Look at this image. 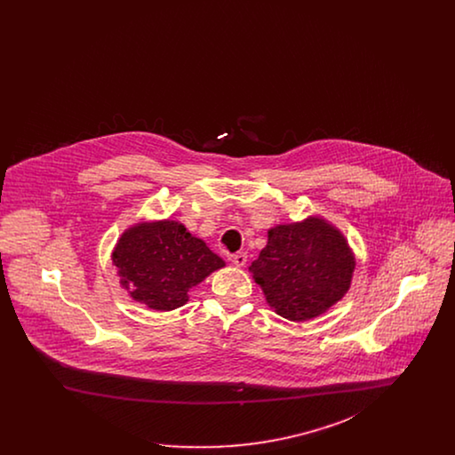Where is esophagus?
<instances>
[{
    "label": "esophagus",
    "mask_w": 455,
    "mask_h": 455,
    "mask_svg": "<svg viewBox=\"0 0 455 455\" xmlns=\"http://www.w3.org/2000/svg\"><path fill=\"white\" fill-rule=\"evenodd\" d=\"M228 260L235 266H243L247 262V254L245 252H235V254H230Z\"/></svg>",
    "instance_id": "1"
}]
</instances>
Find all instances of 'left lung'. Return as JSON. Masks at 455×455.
<instances>
[{"label": "left lung", "instance_id": "1", "mask_svg": "<svg viewBox=\"0 0 455 455\" xmlns=\"http://www.w3.org/2000/svg\"><path fill=\"white\" fill-rule=\"evenodd\" d=\"M355 258L345 237L323 220L280 225L249 266L266 300L284 319L307 321L341 300Z\"/></svg>", "mask_w": 455, "mask_h": 455}]
</instances>
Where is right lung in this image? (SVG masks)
<instances>
[{"instance_id": "obj_1", "label": "right lung", "mask_w": 455, "mask_h": 455, "mask_svg": "<svg viewBox=\"0 0 455 455\" xmlns=\"http://www.w3.org/2000/svg\"><path fill=\"white\" fill-rule=\"evenodd\" d=\"M112 260L131 297L155 310L184 305L189 288L225 266L203 240L169 220L132 227L119 238Z\"/></svg>"}]
</instances>
